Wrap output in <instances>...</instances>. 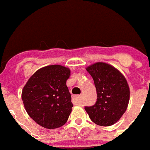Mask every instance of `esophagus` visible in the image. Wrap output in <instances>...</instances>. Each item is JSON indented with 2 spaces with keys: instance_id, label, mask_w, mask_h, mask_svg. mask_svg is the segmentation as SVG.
Returning a JSON list of instances; mask_svg holds the SVG:
<instances>
[{
  "instance_id": "obj_1",
  "label": "esophagus",
  "mask_w": 150,
  "mask_h": 150,
  "mask_svg": "<svg viewBox=\"0 0 150 150\" xmlns=\"http://www.w3.org/2000/svg\"><path fill=\"white\" fill-rule=\"evenodd\" d=\"M80 97H81V96L80 95L73 96V97H72V100H73L74 104L77 105L80 103Z\"/></svg>"
}]
</instances>
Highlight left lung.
I'll return each mask as SVG.
<instances>
[{"instance_id":"left-lung-1","label":"left lung","mask_w":150,"mask_h":150,"mask_svg":"<svg viewBox=\"0 0 150 150\" xmlns=\"http://www.w3.org/2000/svg\"><path fill=\"white\" fill-rule=\"evenodd\" d=\"M94 80L97 101L85 106L89 118L100 126H110L122 117L130 99V89L122 74L114 67L98 62L86 69Z\"/></svg>"}]
</instances>
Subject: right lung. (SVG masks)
<instances>
[{
	"mask_svg": "<svg viewBox=\"0 0 150 150\" xmlns=\"http://www.w3.org/2000/svg\"><path fill=\"white\" fill-rule=\"evenodd\" d=\"M69 75L68 68L50 65L36 71L23 88L25 108L42 127L58 128L67 121L73 106L66 85Z\"/></svg>",
	"mask_w": 150,
	"mask_h": 150,
	"instance_id": "obj_1",
	"label": "right lung"
}]
</instances>
